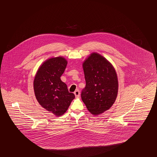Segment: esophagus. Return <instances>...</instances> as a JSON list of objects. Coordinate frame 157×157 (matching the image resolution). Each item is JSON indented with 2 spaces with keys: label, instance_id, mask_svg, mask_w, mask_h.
<instances>
[{
  "label": "esophagus",
  "instance_id": "1",
  "mask_svg": "<svg viewBox=\"0 0 157 157\" xmlns=\"http://www.w3.org/2000/svg\"><path fill=\"white\" fill-rule=\"evenodd\" d=\"M74 94H75V97H79V96H80V92H79V90H75V92H74Z\"/></svg>",
  "mask_w": 157,
  "mask_h": 157
}]
</instances>
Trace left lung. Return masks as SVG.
<instances>
[{
    "label": "left lung",
    "mask_w": 157,
    "mask_h": 157,
    "mask_svg": "<svg viewBox=\"0 0 157 157\" xmlns=\"http://www.w3.org/2000/svg\"><path fill=\"white\" fill-rule=\"evenodd\" d=\"M86 86L81 98L88 110L98 115L109 109L118 94L117 75L112 64L97 53H92L83 63Z\"/></svg>",
    "instance_id": "obj_1"
}]
</instances>
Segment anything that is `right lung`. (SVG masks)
Listing matches in <instances>:
<instances>
[{
	"mask_svg": "<svg viewBox=\"0 0 157 157\" xmlns=\"http://www.w3.org/2000/svg\"><path fill=\"white\" fill-rule=\"evenodd\" d=\"M67 63V60L61 56L46 60L39 68L33 81L39 104L57 117L67 111L75 98V95L68 91L67 85L60 79Z\"/></svg>",
	"mask_w": 157,
	"mask_h": 157,
	"instance_id": "obj_1",
	"label": "right lung"
}]
</instances>
